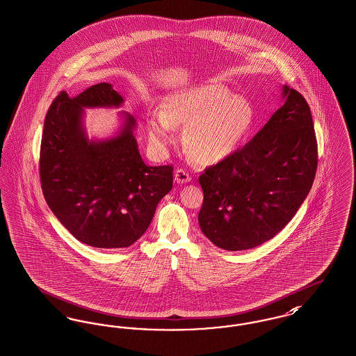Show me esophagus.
Here are the masks:
<instances>
[{"instance_id":"obj_1","label":"esophagus","mask_w":356,"mask_h":356,"mask_svg":"<svg viewBox=\"0 0 356 356\" xmlns=\"http://www.w3.org/2000/svg\"><path fill=\"white\" fill-rule=\"evenodd\" d=\"M175 180L179 184H186V183H189L192 180V177H191V175H189L186 169L177 168L176 172H175Z\"/></svg>"}]
</instances>
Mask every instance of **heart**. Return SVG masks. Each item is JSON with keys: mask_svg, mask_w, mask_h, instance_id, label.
Wrapping results in <instances>:
<instances>
[{"mask_svg": "<svg viewBox=\"0 0 356 356\" xmlns=\"http://www.w3.org/2000/svg\"><path fill=\"white\" fill-rule=\"evenodd\" d=\"M255 124L250 102L218 84H197L167 94L161 110L147 118V137L157 152L176 140L175 126H187L183 144L202 164L222 163L245 144Z\"/></svg>", "mask_w": 356, "mask_h": 356, "instance_id": "heart-1", "label": "heart"}]
</instances>
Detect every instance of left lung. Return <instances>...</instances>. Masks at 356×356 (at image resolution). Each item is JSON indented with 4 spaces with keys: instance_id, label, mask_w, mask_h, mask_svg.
Wrapping results in <instances>:
<instances>
[{
    "instance_id": "8db88e82",
    "label": "left lung",
    "mask_w": 356,
    "mask_h": 356,
    "mask_svg": "<svg viewBox=\"0 0 356 356\" xmlns=\"http://www.w3.org/2000/svg\"><path fill=\"white\" fill-rule=\"evenodd\" d=\"M282 101L252 140L199 177V226L220 249L248 250L272 239L312 188L317 144L311 108L286 84Z\"/></svg>"
}]
</instances>
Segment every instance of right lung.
Returning a JSON list of instances; mask_svg holds the SVG:
<instances>
[{"instance_id": "right-lung-1", "label": "right lung", "mask_w": 356, "mask_h": 356, "mask_svg": "<svg viewBox=\"0 0 356 356\" xmlns=\"http://www.w3.org/2000/svg\"><path fill=\"white\" fill-rule=\"evenodd\" d=\"M125 99L98 83L49 107L42 130L40 180L47 204L78 241L98 249L131 246L172 189L173 168L150 167L140 154L133 115L120 111L114 136L88 138L84 108H118Z\"/></svg>"}]
</instances>
